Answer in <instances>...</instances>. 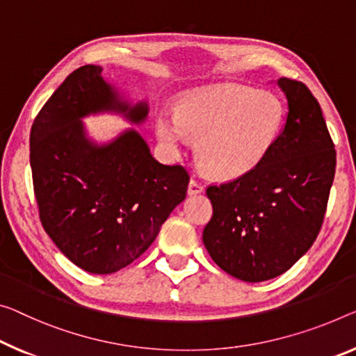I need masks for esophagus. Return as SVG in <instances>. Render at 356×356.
I'll return each mask as SVG.
<instances>
[{"label": "esophagus", "mask_w": 356, "mask_h": 356, "mask_svg": "<svg viewBox=\"0 0 356 356\" xmlns=\"http://www.w3.org/2000/svg\"><path fill=\"white\" fill-rule=\"evenodd\" d=\"M188 193H189V195H195V194L204 193V184H202L200 181H197V179L193 178V179H191V181H189Z\"/></svg>", "instance_id": "1"}]
</instances>
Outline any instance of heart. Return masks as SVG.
I'll use <instances>...</instances> for the list:
<instances>
[{
  "label": "heart",
  "mask_w": 356,
  "mask_h": 356,
  "mask_svg": "<svg viewBox=\"0 0 356 356\" xmlns=\"http://www.w3.org/2000/svg\"><path fill=\"white\" fill-rule=\"evenodd\" d=\"M283 118L285 109L272 92L226 84L184 94L175 118L165 113L156 118V135L172 152L179 151L186 135L199 140L202 168L215 178L235 179L266 159Z\"/></svg>",
  "instance_id": "obj_1"
}]
</instances>
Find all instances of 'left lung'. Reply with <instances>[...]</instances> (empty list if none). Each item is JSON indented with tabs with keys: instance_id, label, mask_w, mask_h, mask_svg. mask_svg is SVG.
I'll use <instances>...</instances> for the list:
<instances>
[{
	"instance_id": "8db88e82",
	"label": "left lung",
	"mask_w": 356,
	"mask_h": 356,
	"mask_svg": "<svg viewBox=\"0 0 356 356\" xmlns=\"http://www.w3.org/2000/svg\"><path fill=\"white\" fill-rule=\"evenodd\" d=\"M286 124L253 172L210 184L204 245L224 272L266 282L286 272L318 235L336 172V149L309 87L280 78Z\"/></svg>"
}]
</instances>
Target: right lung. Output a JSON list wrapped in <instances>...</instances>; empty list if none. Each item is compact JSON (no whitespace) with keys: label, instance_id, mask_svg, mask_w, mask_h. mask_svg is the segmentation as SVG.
I'll use <instances>...</instances> for the list:
<instances>
[{"label":"right lung","instance_id":"right-lung-1","mask_svg":"<svg viewBox=\"0 0 356 356\" xmlns=\"http://www.w3.org/2000/svg\"><path fill=\"white\" fill-rule=\"evenodd\" d=\"M100 111L124 113L140 124L147 105L121 102L100 67L74 70L31 125L30 165L44 231L73 264L103 275L149 248L186 199L189 173L157 162L135 130L109 145L92 143L81 118Z\"/></svg>","mask_w":356,"mask_h":356}]
</instances>
